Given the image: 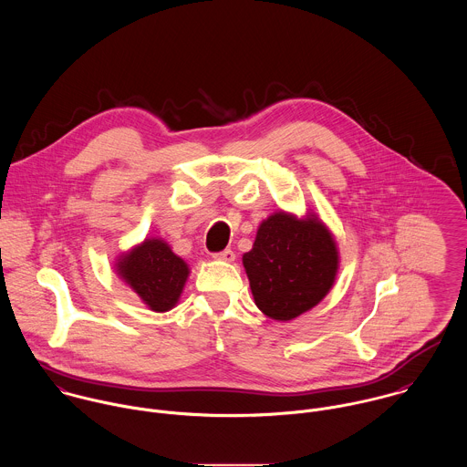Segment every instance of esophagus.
Segmentation results:
<instances>
[{
    "instance_id": "34e87169",
    "label": "esophagus",
    "mask_w": 467,
    "mask_h": 467,
    "mask_svg": "<svg viewBox=\"0 0 467 467\" xmlns=\"http://www.w3.org/2000/svg\"><path fill=\"white\" fill-rule=\"evenodd\" d=\"M215 261H223V263H234L235 261V254L232 250H223L219 254H213Z\"/></svg>"
}]
</instances>
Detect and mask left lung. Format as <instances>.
Instances as JSON below:
<instances>
[{"mask_svg": "<svg viewBox=\"0 0 467 467\" xmlns=\"http://www.w3.org/2000/svg\"><path fill=\"white\" fill-rule=\"evenodd\" d=\"M254 300L273 320L287 322L318 306L331 291L339 255L331 230L309 213L275 212L243 255Z\"/></svg>", "mask_w": 467, "mask_h": 467, "instance_id": "8db88e82", "label": "left lung"}]
</instances>
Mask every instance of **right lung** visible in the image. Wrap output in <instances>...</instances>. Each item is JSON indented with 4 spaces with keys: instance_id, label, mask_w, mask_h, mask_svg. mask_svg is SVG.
I'll use <instances>...</instances> for the list:
<instances>
[{
    "instance_id": "add662e5",
    "label": "right lung",
    "mask_w": 467,
    "mask_h": 467,
    "mask_svg": "<svg viewBox=\"0 0 467 467\" xmlns=\"http://www.w3.org/2000/svg\"><path fill=\"white\" fill-rule=\"evenodd\" d=\"M119 276L156 313L172 309L191 275L189 265L161 239H145L117 259Z\"/></svg>"
}]
</instances>
